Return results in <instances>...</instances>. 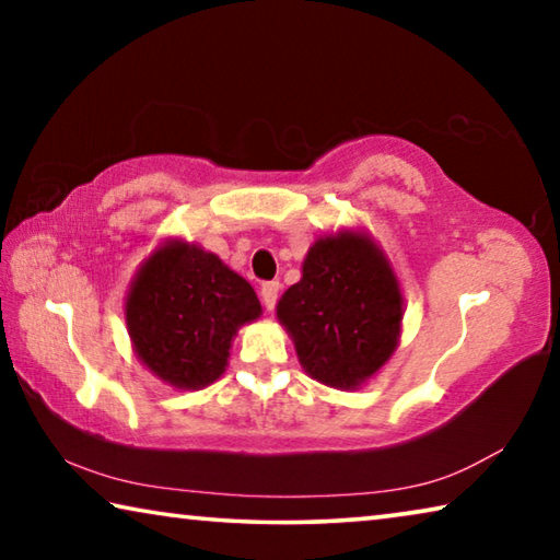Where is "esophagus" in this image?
Wrapping results in <instances>:
<instances>
[{
  "instance_id": "obj_1",
  "label": "esophagus",
  "mask_w": 560,
  "mask_h": 560,
  "mask_svg": "<svg viewBox=\"0 0 560 560\" xmlns=\"http://www.w3.org/2000/svg\"><path fill=\"white\" fill-rule=\"evenodd\" d=\"M261 303L267 306L269 311L277 306V299H279V281H267L261 283Z\"/></svg>"
}]
</instances>
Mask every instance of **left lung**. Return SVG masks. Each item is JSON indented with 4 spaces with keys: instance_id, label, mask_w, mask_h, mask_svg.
<instances>
[{
    "instance_id": "obj_1",
    "label": "left lung",
    "mask_w": 560,
    "mask_h": 560,
    "mask_svg": "<svg viewBox=\"0 0 560 560\" xmlns=\"http://www.w3.org/2000/svg\"><path fill=\"white\" fill-rule=\"evenodd\" d=\"M277 314L306 373L348 390L393 355L402 296L381 249L346 232L311 246L303 277L283 293Z\"/></svg>"
}]
</instances>
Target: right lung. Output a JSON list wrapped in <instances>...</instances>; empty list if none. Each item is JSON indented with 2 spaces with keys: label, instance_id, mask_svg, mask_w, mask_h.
Here are the masks:
<instances>
[{
  "label": "right lung",
  "instance_id": "right-lung-1",
  "mask_svg": "<svg viewBox=\"0 0 560 560\" xmlns=\"http://www.w3.org/2000/svg\"><path fill=\"white\" fill-rule=\"evenodd\" d=\"M259 314L249 281L214 254L183 242L148 259L126 301L138 358L179 390L214 383L224 373L236 328Z\"/></svg>",
  "mask_w": 560,
  "mask_h": 560
}]
</instances>
